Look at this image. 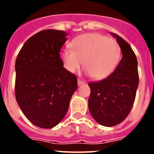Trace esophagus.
Wrapping results in <instances>:
<instances>
[{
  "instance_id": "1",
  "label": "esophagus",
  "mask_w": 154,
  "mask_h": 154,
  "mask_svg": "<svg viewBox=\"0 0 154 154\" xmlns=\"http://www.w3.org/2000/svg\"><path fill=\"white\" fill-rule=\"evenodd\" d=\"M84 83H85V82L82 81V80H80V79H78V85H83Z\"/></svg>"
}]
</instances>
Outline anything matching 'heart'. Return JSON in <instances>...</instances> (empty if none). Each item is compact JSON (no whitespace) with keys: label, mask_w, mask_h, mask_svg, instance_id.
<instances>
[{"label":"heart","mask_w":154,"mask_h":154,"mask_svg":"<svg viewBox=\"0 0 154 154\" xmlns=\"http://www.w3.org/2000/svg\"><path fill=\"white\" fill-rule=\"evenodd\" d=\"M72 49H65L60 58L65 69L75 73L84 62L87 74L96 79L106 78L113 72L120 57L116 41L98 33H87L76 37L70 43Z\"/></svg>","instance_id":"b5f03b06"}]
</instances>
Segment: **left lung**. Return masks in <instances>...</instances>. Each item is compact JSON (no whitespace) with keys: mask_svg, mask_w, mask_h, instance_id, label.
<instances>
[{"mask_svg":"<svg viewBox=\"0 0 154 154\" xmlns=\"http://www.w3.org/2000/svg\"><path fill=\"white\" fill-rule=\"evenodd\" d=\"M123 57L113 72L104 79L89 82V109L93 119L104 126L122 123L133 107L139 84L137 59L127 42L114 33Z\"/></svg>","mask_w":154,"mask_h":154,"instance_id":"obj_1","label":"left lung"}]
</instances>
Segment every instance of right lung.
Wrapping results in <instances>:
<instances>
[{
  "label": "right lung",
  "mask_w": 154,
  "mask_h": 154,
  "mask_svg": "<svg viewBox=\"0 0 154 154\" xmlns=\"http://www.w3.org/2000/svg\"><path fill=\"white\" fill-rule=\"evenodd\" d=\"M67 36L58 30L38 32L27 40L16 59L17 103L28 120L43 129L62 120L78 88L76 76L63 67L59 55Z\"/></svg>",
  "instance_id": "1"
}]
</instances>
